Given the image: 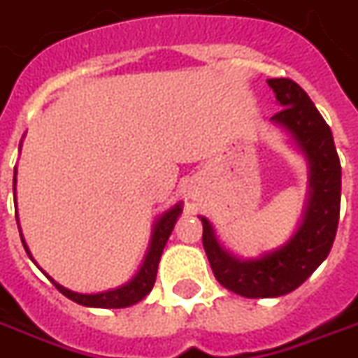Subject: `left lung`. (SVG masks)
Returning <instances> with one entry per match:
<instances>
[{"instance_id": "obj_1", "label": "left lung", "mask_w": 358, "mask_h": 358, "mask_svg": "<svg viewBox=\"0 0 358 358\" xmlns=\"http://www.w3.org/2000/svg\"><path fill=\"white\" fill-rule=\"evenodd\" d=\"M267 82L273 87L276 101L284 106L271 119L289 130L293 140L310 160L312 196L303 226L293 239L284 248L252 262H241L222 250L210 224L201 218V241L215 278L226 289L246 299L280 297L297 289L329 256L340 218L342 166L331 127L297 82L289 78H273Z\"/></svg>"}]
</instances>
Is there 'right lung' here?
<instances>
[{
	"label": "right lung",
	"mask_w": 358,
	"mask_h": 358,
	"mask_svg": "<svg viewBox=\"0 0 358 358\" xmlns=\"http://www.w3.org/2000/svg\"><path fill=\"white\" fill-rule=\"evenodd\" d=\"M179 213H181V205H176L173 209H170L168 213H164V215L160 217V220L157 222V226H155L153 241H151V248H149L148 257H145V262L141 265L140 273L136 274L129 284L121 285V287L112 289V292L96 293V295H82V293H74L71 292V289H66V287L59 285L57 282H54L50 276L48 278L52 280V284L59 289V293H63L65 297H69L71 301H74V303L82 304V306H93V308H124V306H132V304L140 303L141 299L145 297V295L153 289L155 280H157V268H159L160 256H162L166 241L170 237L171 229H173V224H176L177 217H179ZM22 243H24V241H22ZM26 252L29 254L27 246Z\"/></svg>",
	"instance_id": "right-lung-1"
}]
</instances>
